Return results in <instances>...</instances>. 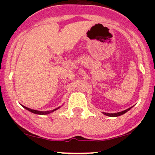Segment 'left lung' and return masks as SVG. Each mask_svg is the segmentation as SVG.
I'll use <instances>...</instances> for the list:
<instances>
[{"instance_id": "8db88e82", "label": "left lung", "mask_w": 155, "mask_h": 155, "mask_svg": "<svg viewBox=\"0 0 155 155\" xmlns=\"http://www.w3.org/2000/svg\"><path fill=\"white\" fill-rule=\"evenodd\" d=\"M132 108H133V106H132V107H130L129 108H127V109L124 110V111H122L117 112V113H106V112H103V114H104V115H106V116H108V117H119V116H121V115L124 114H125L126 112L128 111L129 110L131 109Z\"/></svg>"}]
</instances>
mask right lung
<instances>
[{"label": "right lung", "instance_id": "obj_1", "mask_svg": "<svg viewBox=\"0 0 155 155\" xmlns=\"http://www.w3.org/2000/svg\"><path fill=\"white\" fill-rule=\"evenodd\" d=\"M23 108H25V109L28 110V111L32 112V113L33 114H40V115H46V114H51V112H54V111H56V110H58V108H60V106L59 107H58L57 108H54V109L53 110H51V111H38V110H34V109H31V108H29L28 107H26V106H22Z\"/></svg>", "mask_w": 155, "mask_h": 155}]
</instances>
